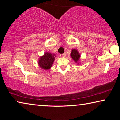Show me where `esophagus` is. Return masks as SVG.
<instances>
[{
	"instance_id": "34e87169",
	"label": "esophagus",
	"mask_w": 120,
	"mask_h": 120,
	"mask_svg": "<svg viewBox=\"0 0 120 120\" xmlns=\"http://www.w3.org/2000/svg\"><path fill=\"white\" fill-rule=\"evenodd\" d=\"M62 56H63V57H66V54L65 53H63L62 54Z\"/></svg>"
}]
</instances>
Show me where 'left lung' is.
<instances>
[{"label":"left lung","instance_id":"left-lung-1","mask_svg":"<svg viewBox=\"0 0 120 120\" xmlns=\"http://www.w3.org/2000/svg\"><path fill=\"white\" fill-rule=\"evenodd\" d=\"M70 56L76 62H78L79 60V59L80 57V56L79 53L78 51L76 49H73L71 51V53Z\"/></svg>","mask_w":120,"mask_h":120}]
</instances>
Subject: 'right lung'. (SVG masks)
Segmentation results:
<instances>
[{
  "label": "right lung",
  "mask_w": 120,
  "mask_h": 120,
  "mask_svg": "<svg viewBox=\"0 0 120 120\" xmlns=\"http://www.w3.org/2000/svg\"><path fill=\"white\" fill-rule=\"evenodd\" d=\"M56 55L50 53L46 52L42 56H41L38 60V64L41 68L45 70L49 69L52 66Z\"/></svg>",
  "instance_id": "1"
}]
</instances>
